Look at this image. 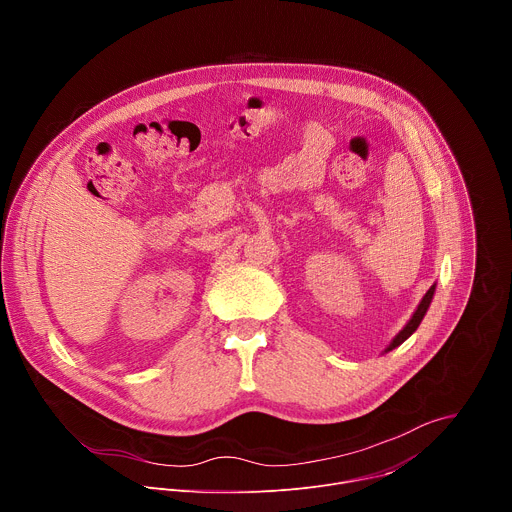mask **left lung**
I'll return each mask as SVG.
<instances>
[{
  "instance_id": "1",
  "label": "left lung",
  "mask_w": 512,
  "mask_h": 512,
  "mask_svg": "<svg viewBox=\"0 0 512 512\" xmlns=\"http://www.w3.org/2000/svg\"><path fill=\"white\" fill-rule=\"evenodd\" d=\"M433 291H435V285H431L429 289H427V294L423 296V300H421V304L417 306V310H415V314H413V318L407 322V326L393 338V342L389 344V348H387V352L389 350H393V348H397L399 344H403L415 330H417V326L421 324V320H423V316H425V312H427V308H429V304H431V298H433Z\"/></svg>"
}]
</instances>
